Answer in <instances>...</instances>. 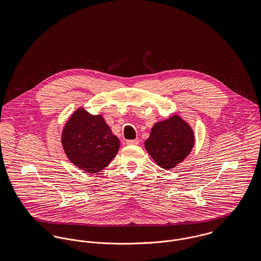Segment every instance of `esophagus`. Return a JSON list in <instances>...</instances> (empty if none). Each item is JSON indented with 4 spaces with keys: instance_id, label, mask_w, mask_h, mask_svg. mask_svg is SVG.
<instances>
[{
    "instance_id": "esophagus-1",
    "label": "esophagus",
    "mask_w": 261,
    "mask_h": 261,
    "mask_svg": "<svg viewBox=\"0 0 261 261\" xmlns=\"http://www.w3.org/2000/svg\"><path fill=\"white\" fill-rule=\"evenodd\" d=\"M139 144V141L138 140H128L126 141V145H138Z\"/></svg>"
}]
</instances>
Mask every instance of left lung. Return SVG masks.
I'll return each mask as SVG.
<instances>
[{
    "instance_id": "left-lung-1",
    "label": "left lung",
    "mask_w": 261,
    "mask_h": 261,
    "mask_svg": "<svg viewBox=\"0 0 261 261\" xmlns=\"http://www.w3.org/2000/svg\"><path fill=\"white\" fill-rule=\"evenodd\" d=\"M194 144L192 127L179 115L174 114L153 124L145 148L158 166L169 170L186 159Z\"/></svg>"
}]
</instances>
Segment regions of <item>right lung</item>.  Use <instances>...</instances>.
Listing matches in <instances>:
<instances>
[{
	"mask_svg": "<svg viewBox=\"0 0 261 261\" xmlns=\"http://www.w3.org/2000/svg\"><path fill=\"white\" fill-rule=\"evenodd\" d=\"M61 143L69 161L87 173H98L116 155L119 140L102 115H92L80 108L65 123Z\"/></svg>",
	"mask_w": 261,
	"mask_h": 261,
	"instance_id": "add662e5",
	"label": "right lung"
}]
</instances>
